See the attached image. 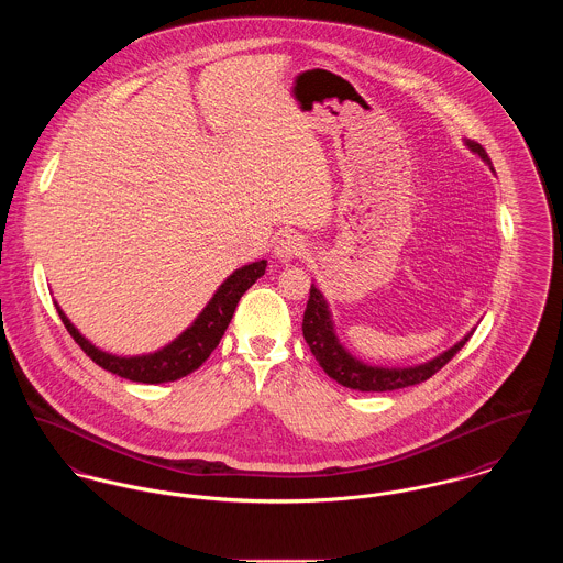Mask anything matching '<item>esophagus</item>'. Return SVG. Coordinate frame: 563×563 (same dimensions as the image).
Masks as SVG:
<instances>
[{"mask_svg":"<svg viewBox=\"0 0 563 563\" xmlns=\"http://www.w3.org/2000/svg\"><path fill=\"white\" fill-rule=\"evenodd\" d=\"M307 252V240L300 235V233H283L276 244H274V254L280 258V261H294L298 256H302Z\"/></svg>","mask_w":563,"mask_h":563,"instance_id":"34e87169","label":"esophagus"}]
</instances>
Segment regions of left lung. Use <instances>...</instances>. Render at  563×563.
<instances>
[{
  "label": "left lung",
  "instance_id": "obj_1",
  "mask_svg": "<svg viewBox=\"0 0 563 563\" xmlns=\"http://www.w3.org/2000/svg\"><path fill=\"white\" fill-rule=\"evenodd\" d=\"M464 144L479 155L490 170L493 162L486 153V148L473 140H464ZM302 332L305 339L311 347L314 361L321 365V369L330 375L332 379H336L339 384L354 388V390H363V393H384V390H397V388H406V386H415L421 384L426 379H430L432 375L440 372L462 347L464 343L471 339L473 330L457 341L453 347H449L446 352L438 354L437 358L415 365V367H374L367 365L363 361H358L356 356H352L339 341L336 332H334V323H332V314L328 309V302L323 300V294L311 285V296L307 302V311H305V321H302Z\"/></svg>",
  "mask_w": 563,
  "mask_h": 563
}]
</instances>
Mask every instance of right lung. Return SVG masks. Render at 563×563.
Returning <instances> with one entry per match:
<instances>
[{"label": "right lung", "instance_id": "right-lung-1", "mask_svg": "<svg viewBox=\"0 0 563 563\" xmlns=\"http://www.w3.org/2000/svg\"><path fill=\"white\" fill-rule=\"evenodd\" d=\"M267 261H254L240 269H235L213 294L209 305L202 309V312L194 319L186 332H181L173 343L166 347L153 352V354H142V356H117L108 354L99 347H95L86 336L79 334V330L68 321L63 309L56 305L58 314L63 319L64 328L68 334L75 339V343L86 352V356L92 358L99 367H103L110 374L121 375L131 382H142V384H162V382H175L184 375L196 372L209 354L218 347L224 330L229 328L235 307L240 298L251 289L265 274Z\"/></svg>", "mask_w": 563, "mask_h": 563}]
</instances>
